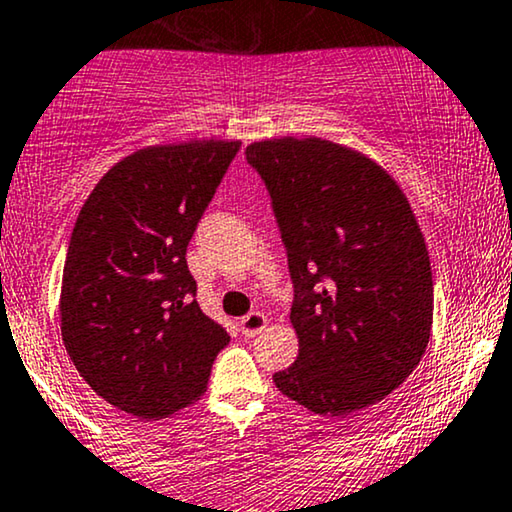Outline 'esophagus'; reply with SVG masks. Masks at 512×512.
I'll return each instance as SVG.
<instances>
[{
  "mask_svg": "<svg viewBox=\"0 0 512 512\" xmlns=\"http://www.w3.org/2000/svg\"><path fill=\"white\" fill-rule=\"evenodd\" d=\"M267 328V316L260 312H250L241 319V333L245 338H255L257 333H262Z\"/></svg>",
  "mask_w": 512,
  "mask_h": 512,
  "instance_id": "esophagus-1",
  "label": "esophagus"
}]
</instances>
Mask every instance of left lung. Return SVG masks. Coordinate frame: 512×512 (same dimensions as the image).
<instances>
[{
  "label": "left lung",
  "mask_w": 512,
  "mask_h": 512,
  "mask_svg": "<svg viewBox=\"0 0 512 512\" xmlns=\"http://www.w3.org/2000/svg\"><path fill=\"white\" fill-rule=\"evenodd\" d=\"M245 158L269 191L295 288L300 352L274 383L321 416L366 409L430 340V257L409 200L371 158L326 139L255 141Z\"/></svg>",
  "instance_id": "left-lung-1"
}]
</instances>
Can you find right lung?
I'll use <instances>...</instances> for the list:
<instances>
[{"instance_id":"obj_1","label":"right lung","mask_w":512,"mask_h":512,"mask_svg":"<svg viewBox=\"0 0 512 512\" xmlns=\"http://www.w3.org/2000/svg\"><path fill=\"white\" fill-rule=\"evenodd\" d=\"M241 141L148 146L103 174L70 236L61 335L92 390L158 420L205 392L229 333L196 302L186 248Z\"/></svg>"}]
</instances>
